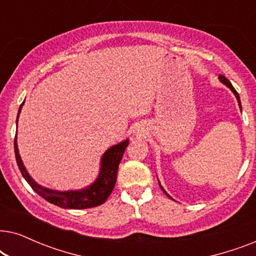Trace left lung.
<instances>
[{
	"instance_id": "obj_1",
	"label": "left lung",
	"mask_w": 256,
	"mask_h": 256,
	"mask_svg": "<svg viewBox=\"0 0 256 256\" xmlns=\"http://www.w3.org/2000/svg\"><path fill=\"white\" fill-rule=\"evenodd\" d=\"M219 79H220V82H222V84H225V85H226L227 87H228V88H230V90H232V92L234 93V96H236V100H238V102H239V106H240V108H241V102H240V96H239V93H238V92H236V88H234V87L232 86V84H230V80H228V79H227V78H226V76H224L222 74H220V76H219ZM160 188H162V190H163V192H164V194H166L168 196V197H169V198H171V197H170V196H169V194H168L166 191H164V188H163L162 186H160Z\"/></svg>"
}]
</instances>
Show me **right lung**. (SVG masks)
I'll list each match as a JSON object with an SVG mask.
<instances>
[{"mask_svg":"<svg viewBox=\"0 0 256 256\" xmlns=\"http://www.w3.org/2000/svg\"><path fill=\"white\" fill-rule=\"evenodd\" d=\"M23 104L20 106L18 115L20 113V110H22ZM18 115H17L16 122H18ZM128 144L129 140H124V142L118 143V144L110 146V149L106 150L102 158H101L100 172L98 174L96 182L93 184H90V186L82 188V190L71 191H54L38 185L30 177V174H28V171L23 166V162L18 154V148H17L16 136L14 146H15L16 162L20 170V174H22L24 180L29 183L34 192H37L45 200H48L54 205H57L59 208L82 210L96 208V206L104 204L107 200V198L110 197L112 191H113L115 183H116L118 164L121 162L122 156H124V152Z\"/></svg>","mask_w":256,"mask_h":256,"instance_id":"add662e5","label":"right lung"}]
</instances>
